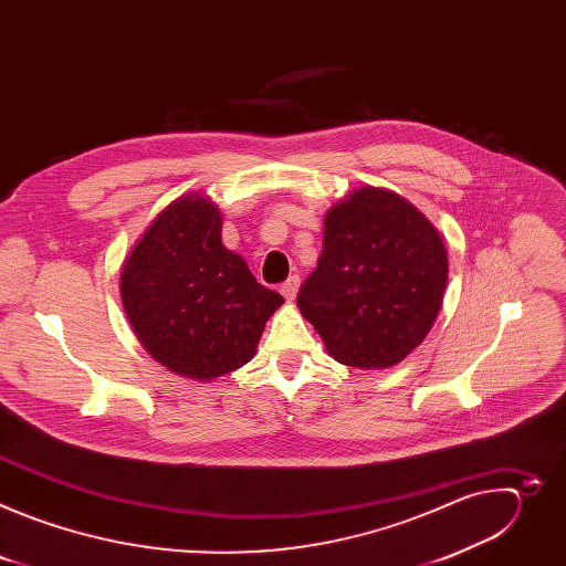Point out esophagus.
<instances>
[{
  "instance_id": "obj_1",
  "label": "esophagus",
  "mask_w": 566,
  "mask_h": 566,
  "mask_svg": "<svg viewBox=\"0 0 566 566\" xmlns=\"http://www.w3.org/2000/svg\"><path fill=\"white\" fill-rule=\"evenodd\" d=\"M280 291H282V295L291 302V300H295V295H297V291H300V275H291L282 286H280Z\"/></svg>"
}]
</instances>
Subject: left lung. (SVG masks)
Segmentation results:
<instances>
[{"instance_id": "1", "label": "left lung", "mask_w": 566, "mask_h": 566, "mask_svg": "<svg viewBox=\"0 0 566 566\" xmlns=\"http://www.w3.org/2000/svg\"><path fill=\"white\" fill-rule=\"evenodd\" d=\"M448 282L439 230L408 199L352 190L325 214L317 269L297 308L347 367L387 369L432 329Z\"/></svg>"}]
</instances>
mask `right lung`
I'll return each instance as SVG.
<instances>
[{
  "instance_id": "right-lung-1",
  "label": "right lung",
  "mask_w": 566,
  "mask_h": 566,
  "mask_svg": "<svg viewBox=\"0 0 566 566\" xmlns=\"http://www.w3.org/2000/svg\"><path fill=\"white\" fill-rule=\"evenodd\" d=\"M120 297L145 352L195 380L247 365L284 302L221 244V212L203 195L156 214L123 264Z\"/></svg>"
}]
</instances>
